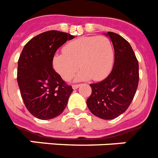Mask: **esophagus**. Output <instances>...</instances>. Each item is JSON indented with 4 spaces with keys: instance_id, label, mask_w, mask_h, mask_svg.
Masks as SVG:
<instances>
[{
    "instance_id": "1",
    "label": "esophagus",
    "mask_w": 158,
    "mask_h": 158,
    "mask_svg": "<svg viewBox=\"0 0 158 158\" xmlns=\"http://www.w3.org/2000/svg\"><path fill=\"white\" fill-rule=\"evenodd\" d=\"M79 86H80V84H75V85H73V86H72L73 89H74V90L77 89V88H78V87H79Z\"/></svg>"
}]
</instances>
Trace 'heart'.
I'll use <instances>...</instances> for the list:
<instances>
[{
  "label": "heart",
  "mask_w": 158,
  "mask_h": 158,
  "mask_svg": "<svg viewBox=\"0 0 158 158\" xmlns=\"http://www.w3.org/2000/svg\"><path fill=\"white\" fill-rule=\"evenodd\" d=\"M53 58V66L62 79L69 81L79 67L76 80L100 81L112 68L114 52L109 38L105 36H83L68 42Z\"/></svg>",
  "instance_id": "1"
}]
</instances>
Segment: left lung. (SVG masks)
<instances>
[{"label": "left lung", "instance_id": "1", "mask_svg": "<svg viewBox=\"0 0 158 158\" xmlns=\"http://www.w3.org/2000/svg\"><path fill=\"white\" fill-rule=\"evenodd\" d=\"M104 34L113 45V68L105 79L90 84L91 94L87 105L95 116L112 120L124 113L132 103L138 87L139 65L128 41L113 32Z\"/></svg>", "mask_w": 158, "mask_h": 158}]
</instances>
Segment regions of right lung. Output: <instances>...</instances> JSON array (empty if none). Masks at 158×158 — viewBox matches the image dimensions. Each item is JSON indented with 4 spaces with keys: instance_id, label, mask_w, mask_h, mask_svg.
<instances>
[{
    "instance_id": "obj_1",
    "label": "right lung",
    "mask_w": 158,
    "mask_h": 158,
    "mask_svg": "<svg viewBox=\"0 0 158 158\" xmlns=\"http://www.w3.org/2000/svg\"><path fill=\"white\" fill-rule=\"evenodd\" d=\"M75 37L58 30L38 34L25 45L18 59V83L28 111L40 120L59 116L73 91L53 68L56 50Z\"/></svg>"
}]
</instances>
